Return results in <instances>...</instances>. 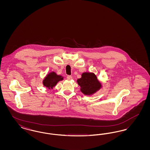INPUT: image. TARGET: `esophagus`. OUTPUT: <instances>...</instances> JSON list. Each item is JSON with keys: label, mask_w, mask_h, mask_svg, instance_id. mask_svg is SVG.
<instances>
[{"label": "esophagus", "mask_w": 150, "mask_h": 150, "mask_svg": "<svg viewBox=\"0 0 150 150\" xmlns=\"http://www.w3.org/2000/svg\"><path fill=\"white\" fill-rule=\"evenodd\" d=\"M72 79V77L71 76L69 75V76H67V80H71Z\"/></svg>", "instance_id": "esophagus-1"}]
</instances>
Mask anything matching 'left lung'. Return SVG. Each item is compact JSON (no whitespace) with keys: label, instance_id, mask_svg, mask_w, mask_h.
<instances>
[{"label":"left lung","instance_id":"8db88e82","mask_svg":"<svg viewBox=\"0 0 150 150\" xmlns=\"http://www.w3.org/2000/svg\"><path fill=\"white\" fill-rule=\"evenodd\" d=\"M80 86V91L85 95L91 96L96 93L102 88V84L93 72H84L81 78L77 80Z\"/></svg>","mask_w":150,"mask_h":150}]
</instances>
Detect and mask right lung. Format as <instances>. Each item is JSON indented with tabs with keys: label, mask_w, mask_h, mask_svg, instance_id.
<instances>
[{
	"label": "right lung",
	"mask_w": 150,
	"mask_h": 150,
	"mask_svg": "<svg viewBox=\"0 0 150 150\" xmlns=\"http://www.w3.org/2000/svg\"><path fill=\"white\" fill-rule=\"evenodd\" d=\"M64 79V77L58 75L55 72H51L48 74L43 80V86L50 89H52L57 85V83Z\"/></svg>",
	"instance_id": "add662e5"
}]
</instances>
